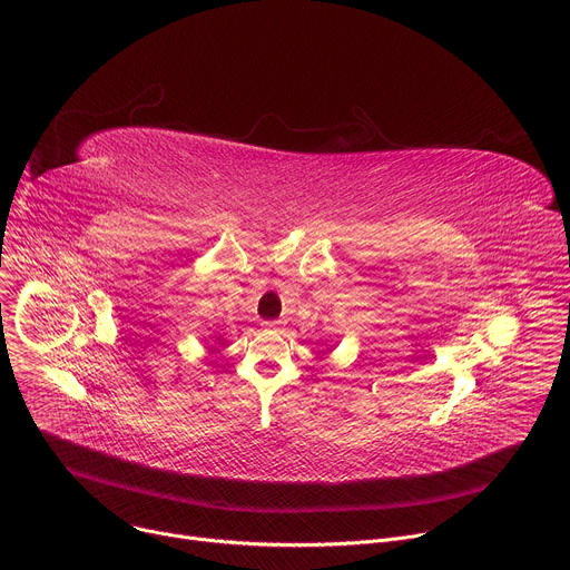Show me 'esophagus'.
<instances>
[{"label": "esophagus", "instance_id": "34e87169", "mask_svg": "<svg viewBox=\"0 0 570 570\" xmlns=\"http://www.w3.org/2000/svg\"><path fill=\"white\" fill-rule=\"evenodd\" d=\"M279 324H282V322H277V320H268L266 327H268V330H279Z\"/></svg>", "mask_w": 570, "mask_h": 570}]
</instances>
